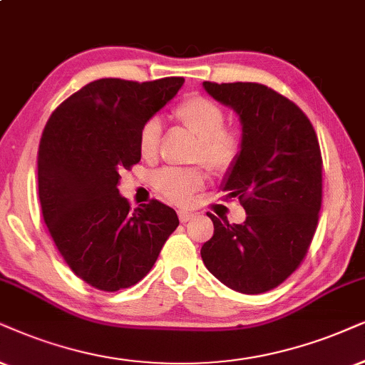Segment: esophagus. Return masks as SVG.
<instances>
[{
  "instance_id": "obj_1",
  "label": "esophagus",
  "mask_w": 365,
  "mask_h": 365,
  "mask_svg": "<svg viewBox=\"0 0 365 365\" xmlns=\"http://www.w3.org/2000/svg\"><path fill=\"white\" fill-rule=\"evenodd\" d=\"M193 217V212H188V210H178V219L180 222H188Z\"/></svg>"
}]
</instances>
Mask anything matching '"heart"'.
<instances>
[{
    "mask_svg": "<svg viewBox=\"0 0 365 365\" xmlns=\"http://www.w3.org/2000/svg\"><path fill=\"white\" fill-rule=\"evenodd\" d=\"M172 116L178 124L197 136L192 160L202 161L210 172L224 173L236 165L242 151V136L237 129L225 126V113L215 101L204 96H190L177 104ZM161 141V123L150 118L138 133V150L145 160L155 158ZM156 192L175 204H187L205 183L200 167H165L151 175Z\"/></svg>",
    "mask_w": 365,
    "mask_h": 365,
    "instance_id": "b5f03b06",
    "label": "heart"
}]
</instances>
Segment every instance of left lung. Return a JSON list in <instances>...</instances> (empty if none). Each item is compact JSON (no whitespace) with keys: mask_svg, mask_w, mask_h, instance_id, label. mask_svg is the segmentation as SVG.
Instances as JSON below:
<instances>
[{"mask_svg":"<svg viewBox=\"0 0 365 365\" xmlns=\"http://www.w3.org/2000/svg\"><path fill=\"white\" fill-rule=\"evenodd\" d=\"M242 124V151L222 185L237 198L242 224L214 222L200 249L207 269L234 292L259 294L279 286L305 259L322 207V153L310 119L271 87L256 82H204Z\"/></svg>","mask_w":365,"mask_h":365,"instance_id":"left-lung-1","label":"left lung"}]
</instances>
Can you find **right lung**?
Segmentation results:
<instances>
[{
	"label": "right lung",
	"mask_w": 365,
	"mask_h": 365,
	"mask_svg": "<svg viewBox=\"0 0 365 365\" xmlns=\"http://www.w3.org/2000/svg\"><path fill=\"white\" fill-rule=\"evenodd\" d=\"M183 82L94 81L63 101L43 129L41 215L67 266L101 292H118L145 278L180 224L177 212L155 198L133 210L118 185L119 173L141 160V124L172 101Z\"/></svg>",
	"instance_id": "obj_1"
}]
</instances>
